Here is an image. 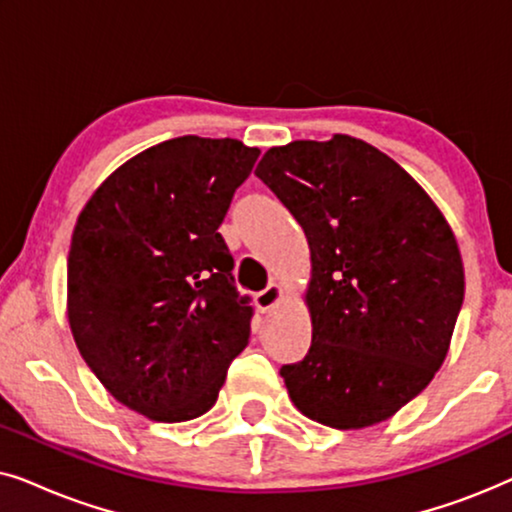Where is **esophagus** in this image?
<instances>
[{"label":"esophagus","instance_id":"34e87169","mask_svg":"<svg viewBox=\"0 0 512 512\" xmlns=\"http://www.w3.org/2000/svg\"><path fill=\"white\" fill-rule=\"evenodd\" d=\"M279 300H282V286L272 282L268 289H263L261 293H256V307L261 312H270L275 310V307L279 305Z\"/></svg>","mask_w":512,"mask_h":512}]
</instances>
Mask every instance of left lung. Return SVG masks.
Returning <instances> with one entry per match:
<instances>
[{"label": "left lung", "instance_id": "1", "mask_svg": "<svg viewBox=\"0 0 512 512\" xmlns=\"http://www.w3.org/2000/svg\"><path fill=\"white\" fill-rule=\"evenodd\" d=\"M256 177L310 244L312 345L279 370L293 405L331 429L384 422L450 349L464 303L450 223L401 165L349 135L272 146Z\"/></svg>", "mask_w": 512, "mask_h": 512}]
</instances>
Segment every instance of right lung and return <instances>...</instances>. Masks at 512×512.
Wrapping results in <instances>:
<instances>
[{
	"label": "right lung",
	"mask_w": 512,
	"mask_h": 512,
	"mask_svg": "<svg viewBox=\"0 0 512 512\" xmlns=\"http://www.w3.org/2000/svg\"><path fill=\"white\" fill-rule=\"evenodd\" d=\"M258 149L177 137L123 163L86 202L67 258L76 347L111 396L153 422L212 408L254 307L219 233Z\"/></svg>",
	"instance_id": "1"
}]
</instances>
